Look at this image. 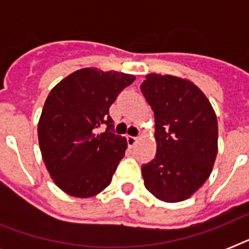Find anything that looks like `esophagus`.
<instances>
[{
	"label": "esophagus",
	"mask_w": 249,
	"mask_h": 249,
	"mask_svg": "<svg viewBox=\"0 0 249 249\" xmlns=\"http://www.w3.org/2000/svg\"><path fill=\"white\" fill-rule=\"evenodd\" d=\"M137 141H138V138H136V137H132V136L126 137V142H128L129 147H133V146L137 143Z\"/></svg>",
	"instance_id": "1"
}]
</instances>
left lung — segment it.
<instances>
[{"instance_id":"left-lung-1","label":"left lung","mask_w":249,"mask_h":249,"mask_svg":"<svg viewBox=\"0 0 249 249\" xmlns=\"http://www.w3.org/2000/svg\"><path fill=\"white\" fill-rule=\"evenodd\" d=\"M155 115V158L142 165L144 186L165 203L189 199L212 173L217 116L205 94L178 76L148 73L141 85Z\"/></svg>"}]
</instances>
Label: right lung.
Listing matches in <instances>:
<instances>
[{
    "label": "right lung",
    "mask_w": 249,
    "mask_h": 249,
    "mask_svg": "<svg viewBox=\"0 0 249 249\" xmlns=\"http://www.w3.org/2000/svg\"><path fill=\"white\" fill-rule=\"evenodd\" d=\"M134 80L129 73L86 67L50 90L37 125L38 144L50 177L68 195L95 196L112 181L128 143L111 132L108 108ZM103 124L106 132L98 133Z\"/></svg>",
    "instance_id": "right-lung-1"
}]
</instances>
